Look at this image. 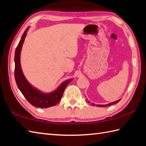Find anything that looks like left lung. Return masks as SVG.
Masks as SVG:
<instances>
[{"label": "left lung", "instance_id": "1", "mask_svg": "<svg viewBox=\"0 0 146 146\" xmlns=\"http://www.w3.org/2000/svg\"><path fill=\"white\" fill-rule=\"evenodd\" d=\"M121 99H119V100H118V101H115V102H111V103H109V104H105V105H101V104H98L96 106H98V107H104V106H110V105H113V104H116V103H118V102L120 101ZM88 103H90V101H88ZM92 104L93 105V106H94L95 105V104H94V103H92Z\"/></svg>", "mask_w": 146, "mask_h": 146}]
</instances>
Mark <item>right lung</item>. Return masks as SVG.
<instances>
[{
	"label": "right lung",
	"instance_id": "1",
	"mask_svg": "<svg viewBox=\"0 0 146 146\" xmlns=\"http://www.w3.org/2000/svg\"><path fill=\"white\" fill-rule=\"evenodd\" d=\"M30 27H28L23 34L15 50L14 55V62H15V69H14V77L19 90L23 94L25 98L30 103L37 108H47L55 106L61 99L62 94L64 93L66 87L72 81L73 78L68 79L63 82L55 90L50 93H44L37 89L31 85L25 78L21 69V62H20V55L23 44L27 31Z\"/></svg>",
	"mask_w": 146,
	"mask_h": 146
}]
</instances>
